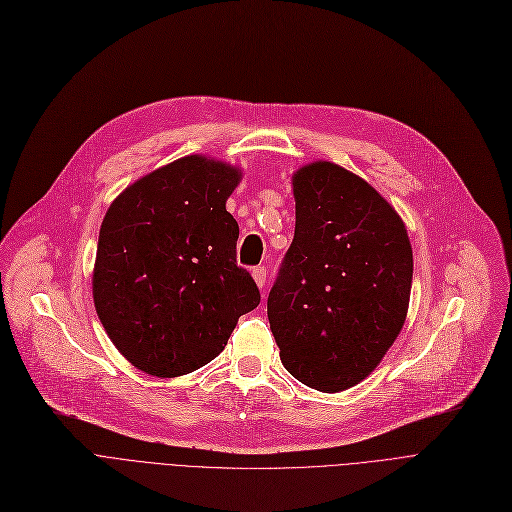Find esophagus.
I'll list each match as a JSON object with an SVG mask.
<instances>
[{
  "instance_id": "esophagus-1",
  "label": "esophagus",
  "mask_w": 512,
  "mask_h": 512,
  "mask_svg": "<svg viewBox=\"0 0 512 512\" xmlns=\"http://www.w3.org/2000/svg\"><path fill=\"white\" fill-rule=\"evenodd\" d=\"M251 274H253L255 284H257L259 288H263V286H265V282H267V280H265V278H267V276H265V267H261V265H259V267H253V272H251Z\"/></svg>"
}]
</instances>
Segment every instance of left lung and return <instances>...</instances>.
I'll use <instances>...</instances> for the list:
<instances>
[{
    "instance_id": "8db88e82",
    "label": "left lung",
    "mask_w": 512,
    "mask_h": 512,
    "mask_svg": "<svg viewBox=\"0 0 512 512\" xmlns=\"http://www.w3.org/2000/svg\"><path fill=\"white\" fill-rule=\"evenodd\" d=\"M297 224L267 297L282 365L342 392L380 365L405 326L413 249L394 207L332 161L294 172Z\"/></svg>"
}]
</instances>
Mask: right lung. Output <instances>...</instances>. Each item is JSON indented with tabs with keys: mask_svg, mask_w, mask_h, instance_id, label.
Wrapping results in <instances>:
<instances>
[{
	"mask_svg": "<svg viewBox=\"0 0 512 512\" xmlns=\"http://www.w3.org/2000/svg\"><path fill=\"white\" fill-rule=\"evenodd\" d=\"M242 172L180 157L130 184L99 230L93 301L134 367L178 378L218 357L261 297L236 263L238 224L226 201Z\"/></svg>",
	"mask_w": 512,
	"mask_h": 512,
	"instance_id": "obj_1",
	"label": "right lung"
}]
</instances>
